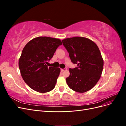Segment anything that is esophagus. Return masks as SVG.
Masks as SVG:
<instances>
[{
  "label": "esophagus",
  "instance_id": "34e87169",
  "mask_svg": "<svg viewBox=\"0 0 126 126\" xmlns=\"http://www.w3.org/2000/svg\"><path fill=\"white\" fill-rule=\"evenodd\" d=\"M66 70H67V68H63V69H61V71L63 72V71H64Z\"/></svg>",
  "mask_w": 126,
  "mask_h": 126
}]
</instances>
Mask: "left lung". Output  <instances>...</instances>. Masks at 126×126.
<instances>
[{
  "instance_id": "8db88e82",
  "label": "left lung",
  "mask_w": 126,
  "mask_h": 126,
  "mask_svg": "<svg viewBox=\"0 0 126 126\" xmlns=\"http://www.w3.org/2000/svg\"><path fill=\"white\" fill-rule=\"evenodd\" d=\"M71 62L77 67L69 68L66 82L70 89L83 93L92 89L99 80L104 60L97 45L85 37H75L62 40Z\"/></svg>"
}]
</instances>
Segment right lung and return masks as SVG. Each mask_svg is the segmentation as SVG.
<instances>
[{
    "label": "right lung",
    "mask_w": 126,
    "mask_h": 126,
    "mask_svg": "<svg viewBox=\"0 0 126 126\" xmlns=\"http://www.w3.org/2000/svg\"><path fill=\"white\" fill-rule=\"evenodd\" d=\"M62 45L60 39L48 37L35 38L26 45L19 60V68L22 78L32 89L45 93L55 88L60 69L48 67L47 63Z\"/></svg>",
    "instance_id": "obj_1"
}]
</instances>
